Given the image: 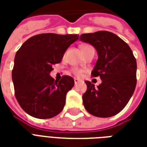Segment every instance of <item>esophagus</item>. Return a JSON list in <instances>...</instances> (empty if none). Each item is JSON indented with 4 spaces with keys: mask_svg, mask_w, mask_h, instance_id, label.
<instances>
[{
    "mask_svg": "<svg viewBox=\"0 0 147 147\" xmlns=\"http://www.w3.org/2000/svg\"><path fill=\"white\" fill-rule=\"evenodd\" d=\"M74 81H75V84H77V83L80 82V81H79V80H77V79H75V80H74Z\"/></svg>",
    "mask_w": 147,
    "mask_h": 147,
    "instance_id": "34e87169",
    "label": "esophagus"
}]
</instances>
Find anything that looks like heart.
Segmentation results:
<instances>
[{
	"label": "heart",
	"mask_w": 147,
	"mask_h": 147,
	"mask_svg": "<svg viewBox=\"0 0 147 147\" xmlns=\"http://www.w3.org/2000/svg\"><path fill=\"white\" fill-rule=\"evenodd\" d=\"M90 49H93L92 46L90 45H87V44H84V45H81V50H82V52L83 53V54H84L86 52L90 50ZM73 71H74V73H75V75L77 76H80L82 75V73H83V71H82L81 70H79V69H75Z\"/></svg>",
	"instance_id": "heart-1"
}]
</instances>
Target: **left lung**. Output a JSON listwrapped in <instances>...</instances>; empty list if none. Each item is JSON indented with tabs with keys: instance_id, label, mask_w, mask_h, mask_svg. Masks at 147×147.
I'll return each instance as SVG.
<instances>
[{
	"instance_id": "obj_1",
	"label": "left lung",
	"mask_w": 147,
	"mask_h": 147,
	"mask_svg": "<svg viewBox=\"0 0 147 147\" xmlns=\"http://www.w3.org/2000/svg\"><path fill=\"white\" fill-rule=\"evenodd\" d=\"M80 41L92 45L98 58L91 71L100 76L97 87L86 81L87 90L83 95L86 110L98 117L117 115L129 102L136 86V60L129 45L115 34L101 30L83 34Z\"/></svg>"
}]
</instances>
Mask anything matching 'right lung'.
Instances as JSON below:
<instances>
[{"instance_id": "right-lung-1", "label": "right lung", "mask_w": 147, "mask_h": 147, "mask_svg": "<svg viewBox=\"0 0 147 147\" xmlns=\"http://www.w3.org/2000/svg\"><path fill=\"white\" fill-rule=\"evenodd\" d=\"M79 39L78 34H37L27 39L16 52L11 78L18 103L30 116L49 119L63 110L66 94L74 86L73 78L60 81L49 73L65 51Z\"/></svg>"}]
</instances>
